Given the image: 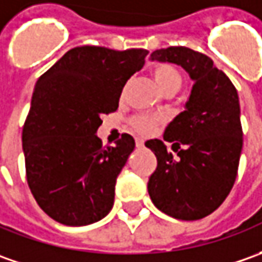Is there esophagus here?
<instances>
[{
	"instance_id": "34e87169",
	"label": "esophagus",
	"mask_w": 262,
	"mask_h": 262,
	"mask_svg": "<svg viewBox=\"0 0 262 262\" xmlns=\"http://www.w3.org/2000/svg\"><path fill=\"white\" fill-rule=\"evenodd\" d=\"M136 148H143V140L136 139Z\"/></svg>"
}]
</instances>
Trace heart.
<instances>
[{
	"label": "heart",
	"mask_w": 262,
	"mask_h": 262,
	"mask_svg": "<svg viewBox=\"0 0 262 262\" xmlns=\"http://www.w3.org/2000/svg\"><path fill=\"white\" fill-rule=\"evenodd\" d=\"M150 75L154 78V82L157 84L161 93H177L181 86V75L178 74L174 67L171 65H157L150 71ZM159 123V119L152 116H136L132 119V127L133 130L139 132L142 135L150 132Z\"/></svg>",
	"instance_id": "b5f03b06"
}]
</instances>
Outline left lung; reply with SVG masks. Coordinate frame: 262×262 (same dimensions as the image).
Here are the masks:
<instances>
[{
  "instance_id": "left-lung-1",
  "label": "left lung",
  "mask_w": 262,
  "mask_h": 262,
  "mask_svg": "<svg viewBox=\"0 0 262 262\" xmlns=\"http://www.w3.org/2000/svg\"><path fill=\"white\" fill-rule=\"evenodd\" d=\"M149 59L176 63L194 82L184 112L164 133L177 157L167 152L163 140L145 143L158 159L148 181L150 200L171 217L203 219L225 202L238 174L242 152L238 91L212 59L193 49H159ZM180 144L185 148L180 149Z\"/></svg>"
}]
</instances>
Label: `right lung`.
Instances as JSON below:
<instances>
[{
	"label": "right lung",
	"instance_id": "1",
	"mask_svg": "<svg viewBox=\"0 0 262 262\" xmlns=\"http://www.w3.org/2000/svg\"><path fill=\"white\" fill-rule=\"evenodd\" d=\"M148 50L81 46L68 50L36 82L23 127L27 183L53 221L85 226L105 217L114 187L135 149L123 135L103 148L101 116L119 107L123 86L142 69Z\"/></svg>",
	"mask_w": 262,
	"mask_h": 262
}]
</instances>
